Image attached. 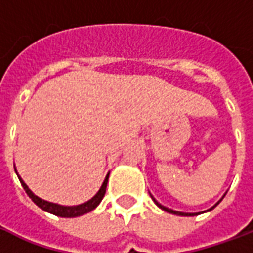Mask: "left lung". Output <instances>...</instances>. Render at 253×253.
I'll return each instance as SVG.
<instances>
[{
  "label": "left lung",
  "instance_id": "left-lung-1",
  "mask_svg": "<svg viewBox=\"0 0 253 253\" xmlns=\"http://www.w3.org/2000/svg\"><path fill=\"white\" fill-rule=\"evenodd\" d=\"M151 197H152V196H151ZM223 197H224V196H223ZM223 197H222V198H220V200L218 201V202H216V204L214 205V206H212V208H210V209H209V210H206V211H210V210H212V209L215 208L216 205L219 204L220 201L223 200ZM152 200H154V202H155V204L158 205V206H159V208H160V209H163V210H164V211H167V212H170V214H174V215H182V216H194V215H198V214H201V212H181V211H176V210H172V209H168V208H166V206H163V205H160V204H159V202H158V201L155 200L154 197H152ZM206 211H202V212H206Z\"/></svg>",
  "mask_w": 253,
  "mask_h": 253
}]
</instances>
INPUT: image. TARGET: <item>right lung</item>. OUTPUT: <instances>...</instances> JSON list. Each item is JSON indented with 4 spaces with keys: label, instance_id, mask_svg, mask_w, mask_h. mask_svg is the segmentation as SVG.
Listing matches in <instances>:
<instances>
[{
    "label": "right lung",
    "instance_id": "1",
    "mask_svg": "<svg viewBox=\"0 0 253 253\" xmlns=\"http://www.w3.org/2000/svg\"><path fill=\"white\" fill-rule=\"evenodd\" d=\"M109 174H110V173H107L106 178H105V181H103L102 186L99 188L98 193H97L93 198H90V200L84 202V204L77 205V206H63V205H57V204H53V202H48V201L42 200V198L35 196V194L30 190L29 186L23 182V180H22L21 177L18 176V178H19V181H21L22 186H23V189H25L26 193H27V196H29L30 198L33 200L34 204L37 205V206H39L42 210H44V211L47 212H51V214H53V215L61 216V218H75V216L84 215V214L91 211V210H94V209L98 206L99 202L102 201L103 196H105V193H106V185H107V180H109Z\"/></svg>",
    "mask_w": 253,
    "mask_h": 253
}]
</instances>
